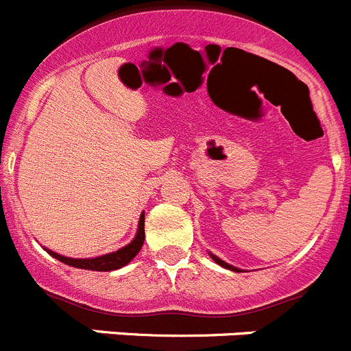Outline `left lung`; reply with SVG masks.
<instances>
[{
	"mask_svg": "<svg viewBox=\"0 0 351 351\" xmlns=\"http://www.w3.org/2000/svg\"><path fill=\"white\" fill-rule=\"evenodd\" d=\"M212 256V254H210ZM212 259H214L215 263H217V265H221V266H224V268H228V269H233V271H240L239 268H234V266H231V265H228V263H224V261H221L219 257H215V256H212Z\"/></svg>",
	"mask_w": 351,
	"mask_h": 351,
	"instance_id": "left-lung-1",
	"label": "left lung"
}]
</instances>
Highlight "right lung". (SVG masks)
Wrapping results in <instances>:
<instances>
[{"label":"right lung","mask_w":351,"mask_h":351,"mask_svg":"<svg viewBox=\"0 0 351 351\" xmlns=\"http://www.w3.org/2000/svg\"><path fill=\"white\" fill-rule=\"evenodd\" d=\"M143 243H144V214L141 215L139 230H137L136 239L132 240L127 247L117 250V252L94 257V259H71V257H64L60 256V254L51 252V250H48V252H50V256L59 259L60 263H64V265L75 266V268L92 269V271H111V269H118L121 268V266L128 265V263L137 256V252L141 250Z\"/></svg>","instance_id":"obj_1"}]
</instances>
